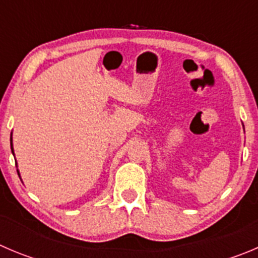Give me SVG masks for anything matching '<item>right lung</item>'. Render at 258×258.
I'll list each match as a JSON object with an SVG mask.
<instances>
[{
    "mask_svg": "<svg viewBox=\"0 0 258 258\" xmlns=\"http://www.w3.org/2000/svg\"><path fill=\"white\" fill-rule=\"evenodd\" d=\"M11 149H13V148H11ZM13 151H14V150H13Z\"/></svg>",
    "mask_w": 258,
    "mask_h": 258,
    "instance_id": "1",
    "label": "right lung"
}]
</instances>
